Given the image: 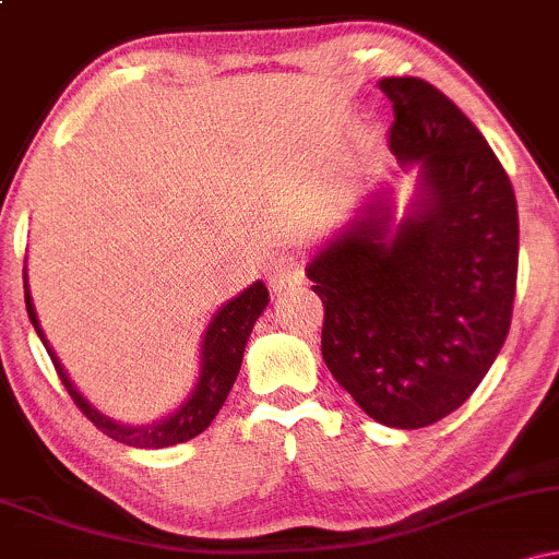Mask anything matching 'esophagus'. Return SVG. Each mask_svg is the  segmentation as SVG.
Returning <instances> with one entry per match:
<instances>
[{"label":"esophagus","instance_id":"obj_1","mask_svg":"<svg viewBox=\"0 0 559 559\" xmlns=\"http://www.w3.org/2000/svg\"><path fill=\"white\" fill-rule=\"evenodd\" d=\"M301 278H305V273H301V262L297 254H281V258L273 262L271 286L275 292H281V288L286 286H297L301 284Z\"/></svg>","mask_w":559,"mask_h":559}]
</instances>
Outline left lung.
I'll use <instances>...</instances> for the list:
<instances>
[{
	"label": "left lung",
	"mask_w": 559,
	"mask_h": 559,
	"mask_svg": "<svg viewBox=\"0 0 559 559\" xmlns=\"http://www.w3.org/2000/svg\"><path fill=\"white\" fill-rule=\"evenodd\" d=\"M389 146L420 165L394 223L378 191L310 260L323 360L370 418L423 428L478 389L502 349L518 284V204L480 131L428 81L383 79Z\"/></svg>",
	"instance_id": "8db88e82"
}]
</instances>
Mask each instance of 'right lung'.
Masks as SVG:
<instances>
[{
	"mask_svg": "<svg viewBox=\"0 0 559 559\" xmlns=\"http://www.w3.org/2000/svg\"><path fill=\"white\" fill-rule=\"evenodd\" d=\"M25 307H28V318L34 323V329L41 338L44 346H47L49 357H52L57 376L66 383L68 394L73 396V402L79 404V409L86 415L88 420L99 428L102 433H107L110 439L120 441V444L139 447V449H163L173 444H183V441L194 439L215 420V415L221 413L223 402H226L230 386H234L236 376L241 370V357L243 346H247L249 333H252L254 323L262 316V310L267 307V288L262 281H254L252 286L243 288L239 297H234L221 310L215 312V318L210 320L207 331H204L202 338V368H199V381L197 386L191 389L189 400H186L176 413H170L168 418L152 423V426H123V423H115L102 415L99 409L88 404L86 396L81 394L79 389L73 386L66 368H62L57 355L49 346L47 338H44L41 325H38L34 299L28 294V278H25Z\"/></svg>",
	"mask_w": 559,
	"mask_h": 559,
	"instance_id": "right-lung-1",
	"label": "right lung"
}]
</instances>
